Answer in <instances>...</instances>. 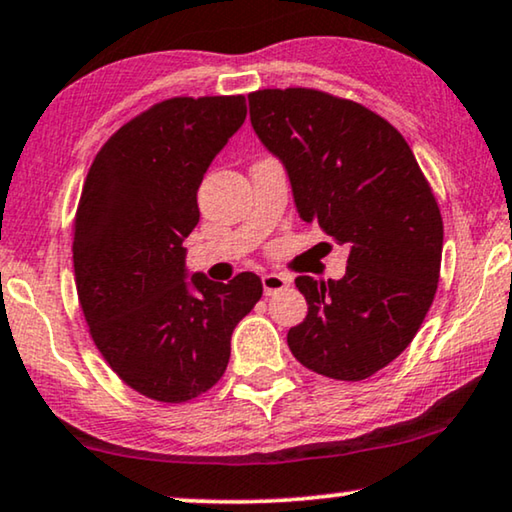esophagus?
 <instances>
[{"mask_svg": "<svg viewBox=\"0 0 512 512\" xmlns=\"http://www.w3.org/2000/svg\"><path fill=\"white\" fill-rule=\"evenodd\" d=\"M289 282H292V280H289L287 276H280V273H264V276H262L264 294L266 296L276 294V292H280V289L289 287Z\"/></svg>", "mask_w": 512, "mask_h": 512, "instance_id": "obj_1", "label": "esophagus"}]
</instances>
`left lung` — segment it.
<instances>
[{
    "label": "left lung",
    "instance_id": "8db88e82",
    "mask_svg": "<svg viewBox=\"0 0 512 512\" xmlns=\"http://www.w3.org/2000/svg\"><path fill=\"white\" fill-rule=\"evenodd\" d=\"M248 103L301 218L349 246L342 280L296 278L308 315L287 345L317 375L368 379L409 347L437 294V197L398 128L361 103L310 87L257 89Z\"/></svg>",
    "mask_w": 512,
    "mask_h": 512
}]
</instances>
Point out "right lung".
Here are the masks:
<instances>
[{
	"mask_svg": "<svg viewBox=\"0 0 512 512\" xmlns=\"http://www.w3.org/2000/svg\"><path fill=\"white\" fill-rule=\"evenodd\" d=\"M246 119V96H172L98 149L73 220L75 289L89 335L126 386L181 404L225 375L239 319L262 280H183V239L200 220L197 188Z\"/></svg>",
	"mask_w": 512,
	"mask_h": 512,
	"instance_id": "right-lung-1",
	"label": "right lung"
}]
</instances>
